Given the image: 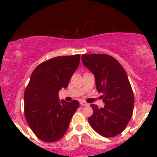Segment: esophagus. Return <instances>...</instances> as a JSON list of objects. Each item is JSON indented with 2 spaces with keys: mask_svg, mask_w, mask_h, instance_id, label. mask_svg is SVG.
Returning <instances> with one entry per match:
<instances>
[{
  "mask_svg": "<svg viewBox=\"0 0 157 157\" xmlns=\"http://www.w3.org/2000/svg\"><path fill=\"white\" fill-rule=\"evenodd\" d=\"M80 103V105H82V106H88V105H89V103H87V102H84V101H81Z\"/></svg>",
  "mask_w": 157,
  "mask_h": 157,
  "instance_id": "1",
  "label": "esophagus"
}]
</instances>
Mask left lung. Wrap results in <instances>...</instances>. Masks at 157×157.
Here are the masks:
<instances>
[{
	"instance_id": "left-lung-1",
	"label": "left lung",
	"mask_w": 157,
	"mask_h": 157,
	"mask_svg": "<svg viewBox=\"0 0 157 157\" xmlns=\"http://www.w3.org/2000/svg\"><path fill=\"white\" fill-rule=\"evenodd\" d=\"M82 63L94 74L96 88L102 92L103 108L91 104L93 114L89 122L96 132L112 137L125 130L133 114L134 96L125 69L111 56L89 54L81 57Z\"/></svg>"
}]
</instances>
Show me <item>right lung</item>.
<instances>
[{"mask_svg": "<svg viewBox=\"0 0 157 157\" xmlns=\"http://www.w3.org/2000/svg\"><path fill=\"white\" fill-rule=\"evenodd\" d=\"M80 55L62 56L40 63L32 72L24 92V114L34 134L46 142L57 141L65 134L77 100H59V91L68 82L80 63Z\"/></svg>", "mask_w": 157, "mask_h": 157, "instance_id": "obj_1", "label": "right lung"}]
</instances>
